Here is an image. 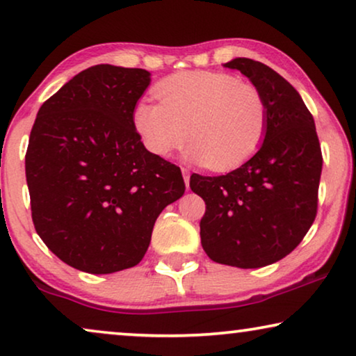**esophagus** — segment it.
<instances>
[{
  "mask_svg": "<svg viewBox=\"0 0 356 356\" xmlns=\"http://www.w3.org/2000/svg\"><path fill=\"white\" fill-rule=\"evenodd\" d=\"M181 173H183V179H184V184H186V188H189V172L186 168H181Z\"/></svg>",
  "mask_w": 356,
  "mask_h": 356,
  "instance_id": "1",
  "label": "esophagus"
}]
</instances>
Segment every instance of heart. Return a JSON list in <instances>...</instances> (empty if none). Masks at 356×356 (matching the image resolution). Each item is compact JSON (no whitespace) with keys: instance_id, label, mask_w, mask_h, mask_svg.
I'll use <instances>...</instances> for the list:
<instances>
[{"instance_id":"obj_1","label":"heart","mask_w":356,"mask_h":356,"mask_svg":"<svg viewBox=\"0 0 356 356\" xmlns=\"http://www.w3.org/2000/svg\"><path fill=\"white\" fill-rule=\"evenodd\" d=\"M154 92L159 102L139 100L133 123L157 157H170L189 138V160L225 172L246 162L264 140L269 108L251 82L228 72L184 71L165 77Z\"/></svg>"}]
</instances>
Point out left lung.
I'll list each match as a JSON object with an SVG mask.
<instances>
[{"label": "left lung", "instance_id": "1", "mask_svg": "<svg viewBox=\"0 0 356 356\" xmlns=\"http://www.w3.org/2000/svg\"><path fill=\"white\" fill-rule=\"evenodd\" d=\"M262 92L269 123L257 152L220 177L191 175L189 186L206 202L201 243L212 261L257 269L290 254L318 212L323 154L313 115L289 81L259 61L235 58Z\"/></svg>", "mask_w": 356, "mask_h": 356}]
</instances>
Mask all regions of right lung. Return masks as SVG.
<instances>
[{
	"label": "right lung",
	"instance_id": "1",
	"mask_svg": "<svg viewBox=\"0 0 356 356\" xmlns=\"http://www.w3.org/2000/svg\"><path fill=\"white\" fill-rule=\"evenodd\" d=\"M149 84L145 70L97 65L38 110L26 154L32 220L74 269L139 264L160 212L184 194L179 167L149 152L134 128Z\"/></svg>",
	"mask_w": 356,
	"mask_h": 356
}]
</instances>
